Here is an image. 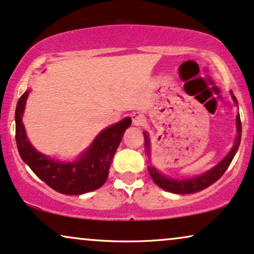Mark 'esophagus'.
<instances>
[{"label": "esophagus", "instance_id": "esophagus-1", "mask_svg": "<svg viewBox=\"0 0 254 254\" xmlns=\"http://www.w3.org/2000/svg\"><path fill=\"white\" fill-rule=\"evenodd\" d=\"M132 120L135 126H142V125L145 124V118H143V115L140 114V113H133Z\"/></svg>", "mask_w": 254, "mask_h": 254}]
</instances>
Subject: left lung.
I'll return each mask as SVG.
<instances>
[{
  "instance_id": "left-lung-1",
  "label": "left lung",
  "mask_w": 254,
  "mask_h": 254,
  "mask_svg": "<svg viewBox=\"0 0 254 254\" xmlns=\"http://www.w3.org/2000/svg\"><path fill=\"white\" fill-rule=\"evenodd\" d=\"M233 101L238 105L237 98L232 96ZM237 129H238V137L236 140V143L231 149V152L225 156L219 164L215 166L214 168H212L211 171H208L207 173L200 175L198 178H193V179H187V180H174V179H167L164 175H161L159 172H156L155 168L148 167L149 174H151L152 179L154 180V183L158 185L159 187H161L162 190H168V192L177 193V194H190V193H195L199 190H202L207 189L208 186H211L212 184H214L215 181L220 179L225 173V171L227 170L228 166L232 162L234 155L238 151V147L240 145V140H242V121H240L239 113H238L237 117ZM145 146L147 148V153L149 151L148 146V136L145 133Z\"/></svg>"
}]
</instances>
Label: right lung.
I'll return each instance as SVG.
<instances>
[{
    "label": "right lung",
    "mask_w": 254,
    "mask_h": 254,
    "mask_svg": "<svg viewBox=\"0 0 254 254\" xmlns=\"http://www.w3.org/2000/svg\"><path fill=\"white\" fill-rule=\"evenodd\" d=\"M29 92L22 94L15 111L16 145L22 160L49 187L62 194H83L100 189L108 178L109 167L126 128L132 124L129 118L106 128L96 136L90 148L76 162L64 164L41 154L28 141L23 124L26 100Z\"/></svg>",
    "instance_id": "right-lung-1"
}]
</instances>
